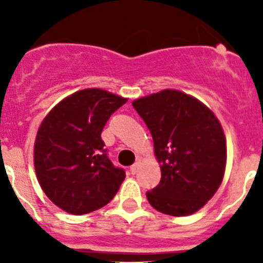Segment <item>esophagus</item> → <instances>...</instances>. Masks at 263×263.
<instances>
[{
    "label": "esophagus",
    "instance_id": "1",
    "mask_svg": "<svg viewBox=\"0 0 263 263\" xmlns=\"http://www.w3.org/2000/svg\"><path fill=\"white\" fill-rule=\"evenodd\" d=\"M139 163H141V159H137V162H136V163H134L133 166L130 167V173H132V174H136L137 171H138Z\"/></svg>",
    "mask_w": 263,
    "mask_h": 263
}]
</instances>
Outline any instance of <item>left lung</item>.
<instances>
[{
    "mask_svg": "<svg viewBox=\"0 0 263 263\" xmlns=\"http://www.w3.org/2000/svg\"><path fill=\"white\" fill-rule=\"evenodd\" d=\"M154 141L162 178L146 192L153 208L182 217L201 210L218 190L227 166V139L218 118L196 97L163 89L134 100Z\"/></svg>",
    "mask_w": 263,
    "mask_h": 263,
    "instance_id": "obj_1",
    "label": "left lung"
}]
</instances>
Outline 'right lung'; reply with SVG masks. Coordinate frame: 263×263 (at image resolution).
<instances>
[{
	"label": "right lung",
	"instance_id": "add662e5",
	"mask_svg": "<svg viewBox=\"0 0 263 263\" xmlns=\"http://www.w3.org/2000/svg\"><path fill=\"white\" fill-rule=\"evenodd\" d=\"M126 101L105 89L87 88L64 97L39 125L34 142L36 179L64 212H93L120 190L125 171L106 157L101 132Z\"/></svg>",
	"mask_w": 263,
	"mask_h": 263
}]
</instances>
